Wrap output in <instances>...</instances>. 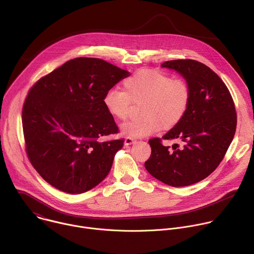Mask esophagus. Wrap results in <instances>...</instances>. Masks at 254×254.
Instances as JSON below:
<instances>
[{"label":"esophagus","instance_id":"1","mask_svg":"<svg viewBox=\"0 0 254 254\" xmlns=\"http://www.w3.org/2000/svg\"><path fill=\"white\" fill-rule=\"evenodd\" d=\"M133 142H135V140H134V138H132V137L127 136V137H126V139H125V144H126V146H129V144H132Z\"/></svg>","mask_w":254,"mask_h":254}]
</instances>
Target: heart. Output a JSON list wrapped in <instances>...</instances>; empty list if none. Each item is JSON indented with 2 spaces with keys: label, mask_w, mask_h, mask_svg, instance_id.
<instances>
[{
  "label": "heart",
  "mask_w": 254,
  "mask_h": 254,
  "mask_svg": "<svg viewBox=\"0 0 254 254\" xmlns=\"http://www.w3.org/2000/svg\"><path fill=\"white\" fill-rule=\"evenodd\" d=\"M124 90L112 88L103 97L108 114L126 120L132 103L143 102L141 119L125 123L122 133L130 137H144L162 128L176 127L185 117L191 99L188 83L182 78H172L164 72L140 69L124 81Z\"/></svg>",
  "instance_id": "heart-1"
}]
</instances>
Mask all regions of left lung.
<instances>
[{"label":"left lung","instance_id":"obj_1","mask_svg":"<svg viewBox=\"0 0 254 254\" xmlns=\"http://www.w3.org/2000/svg\"><path fill=\"white\" fill-rule=\"evenodd\" d=\"M175 70L190 87L188 111L162 138L175 139L172 150L161 138L149 140L147 171L161 182L185 187L207 178L223 160L236 130L237 117L232 96L221 78L196 60H171L161 65Z\"/></svg>","mask_w":254,"mask_h":254}]
</instances>
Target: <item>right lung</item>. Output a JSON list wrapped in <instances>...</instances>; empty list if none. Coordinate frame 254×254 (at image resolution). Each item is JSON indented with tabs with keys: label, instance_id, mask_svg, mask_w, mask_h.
<instances>
[{
	"label": "right lung",
	"instance_id": "1",
	"mask_svg": "<svg viewBox=\"0 0 254 254\" xmlns=\"http://www.w3.org/2000/svg\"><path fill=\"white\" fill-rule=\"evenodd\" d=\"M129 75L102 59L79 57L65 62L30 89L22 112L26 152L51 186L81 194L110 173L124 139L99 140L119 131L103 97Z\"/></svg>",
	"mask_w": 254,
	"mask_h": 254
}]
</instances>
